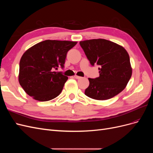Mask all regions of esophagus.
Returning <instances> with one entry per match:
<instances>
[{
    "instance_id": "34e87169",
    "label": "esophagus",
    "mask_w": 153,
    "mask_h": 153,
    "mask_svg": "<svg viewBox=\"0 0 153 153\" xmlns=\"http://www.w3.org/2000/svg\"><path fill=\"white\" fill-rule=\"evenodd\" d=\"M74 77H75V78H76V79H80V78H82L81 76H77V75H75V76H74Z\"/></svg>"
}]
</instances>
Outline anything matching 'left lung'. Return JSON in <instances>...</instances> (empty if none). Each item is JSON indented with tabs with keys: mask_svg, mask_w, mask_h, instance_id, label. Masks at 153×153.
Masks as SVG:
<instances>
[{
	"mask_svg": "<svg viewBox=\"0 0 153 153\" xmlns=\"http://www.w3.org/2000/svg\"><path fill=\"white\" fill-rule=\"evenodd\" d=\"M92 66H100V76L88 78L89 85L85 94L97 100L113 98L126 87L132 75L129 56L122 46L104 39L80 41Z\"/></svg>",
	"mask_w": 153,
	"mask_h": 153,
	"instance_id": "8db88e82",
	"label": "left lung"
}]
</instances>
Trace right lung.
<instances>
[{
  "label": "right lung",
  "mask_w": 153,
  "mask_h": 153,
  "mask_svg": "<svg viewBox=\"0 0 153 153\" xmlns=\"http://www.w3.org/2000/svg\"><path fill=\"white\" fill-rule=\"evenodd\" d=\"M76 41L45 40L30 47L20 61L18 81L26 93L34 100L47 101L58 96L68 76L55 71L64 68L68 51Z\"/></svg>",
  "instance_id": "right-lung-1"
}]
</instances>
